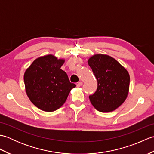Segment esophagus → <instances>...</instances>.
I'll return each instance as SVG.
<instances>
[{"mask_svg": "<svg viewBox=\"0 0 154 154\" xmlns=\"http://www.w3.org/2000/svg\"><path fill=\"white\" fill-rule=\"evenodd\" d=\"M82 85H83V83L81 82H81H78L77 83V87H80L81 86H82Z\"/></svg>", "mask_w": 154, "mask_h": 154, "instance_id": "esophagus-1", "label": "esophagus"}]
</instances>
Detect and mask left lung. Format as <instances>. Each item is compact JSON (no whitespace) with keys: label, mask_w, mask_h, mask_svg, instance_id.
<instances>
[{"label":"left lung","mask_w":154,"mask_h":154,"mask_svg":"<svg viewBox=\"0 0 154 154\" xmlns=\"http://www.w3.org/2000/svg\"><path fill=\"white\" fill-rule=\"evenodd\" d=\"M87 62L98 83L96 92L89 96L91 104L100 112L114 111L125 101L128 94V72L109 55L94 54Z\"/></svg>","instance_id":"8db88e82"}]
</instances>
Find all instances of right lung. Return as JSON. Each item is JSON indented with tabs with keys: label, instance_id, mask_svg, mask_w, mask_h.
I'll list each match as a JSON object with an SVG mask.
<instances>
[{
	"label": "right lung",
	"instance_id": "add662e5",
	"mask_svg": "<svg viewBox=\"0 0 154 154\" xmlns=\"http://www.w3.org/2000/svg\"><path fill=\"white\" fill-rule=\"evenodd\" d=\"M64 59L49 54L39 57L26 70L25 89L34 105L45 112H53L65 103L72 89L67 73L61 69Z\"/></svg>",
	"mask_w": 154,
	"mask_h": 154
}]
</instances>
